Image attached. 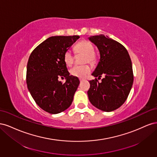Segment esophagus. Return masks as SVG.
Listing matches in <instances>:
<instances>
[{"mask_svg":"<svg viewBox=\"0 0 157 157\" xmlns=\"http://www.w3.org/2000/svg\"><path fill=\"white\" fill-rule=\"evenodd\" d=\"M79 80H80V82H82V79H81V78H80Z\"/></svg>","mask_w":157,"mask_h":157,"instance_id":"34e87169","label":"esophagus"}]
</instances>
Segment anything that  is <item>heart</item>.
I'll use <instances>...</instances> for the list:
<instances>
[{"mask_svg": "<svg viewBox=\"0 0 157 157\" xmlns=\"http://www.w3.org/2000/svg\"><path fill=\"white\" fill-rule=\"evenodd\" d=\"M75 50L77 53H84L85 57L84 63H94L98 59L97 53L94 50V46L91 42L88 40H82L75 45ZM64 61L65 64L71 66L74 62V56L71 50L65 51L64 54ZM90 73V68L88 65H76L70 70L71 75L82 78L86 77Z\"/></svg>", "mask_w": 157, "mask_h": 157, "instance_id": "obj_1", "label": "heart"}]
</instances>
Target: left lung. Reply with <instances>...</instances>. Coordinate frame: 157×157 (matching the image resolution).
Listing matches in <instances>:
<instances>
[{
  "label": "left lung",
  "mask_w": 157,
  "mask_h": 157,
  "mask_svg": "<svg viewBox=\"0 0 157 157\" xmlns=\"http://www.w3.org/2000/svg\"><path fill=\"white\" fill-rule=\"evenodd\" d=\"M89 40L97 46L100 54L92 75L98 79L104 76L101 82L96 78L89 81V100L101 111H113L125 102L134 82L130 57L124 46L107 36H92Z\"/></svg>",
  "instance_id": "left-lung-1"
}]
</instances>
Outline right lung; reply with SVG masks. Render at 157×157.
I'll use <instances>...</instances> for the list:
<instances>
[{
	"mask_svg": "<svg viewBox=\"0 0 157 157\" xmlns=\"http://www.w3.org/2000/svg\"><path fill=\"white\" fill-rule=\"evenodd\" d=\"M78 35L54 36L42 42L32 52L27 65L26 82L36 103L50 114L70 107L80 81L69 75L64 54L78 39ZM59 77L66 78L63 84Z\"/></svg>",
	"mask_w": 157,
	"mask_h": 157,
	"instance_id": "1",
	"label": "right lung"
}]
</instances>
